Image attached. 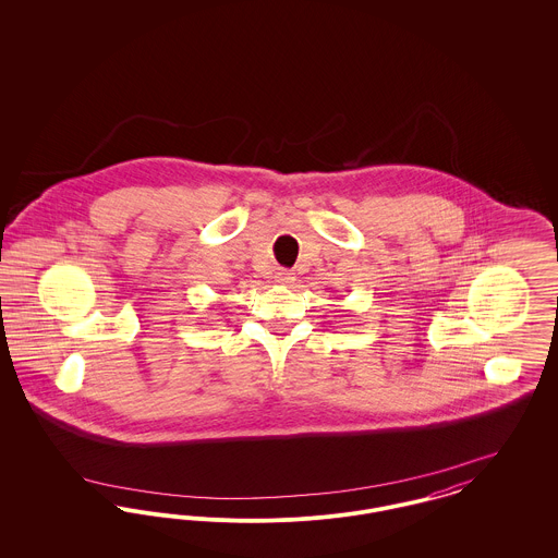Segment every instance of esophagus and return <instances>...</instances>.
Returning <instances> with one entry per match:
<instances>
[{
	"label": "esophagus",
	"mask_w": 558,
	"mask_h": 558,
	"mask_svg": "<svg viewBox=\"0 0 558 558\" xmlns=\"http://www.w3.org/2000/svg\"><path fill=\"white\" fill-rule=\"evenodd\" d=\"M276 282L282 284V287H291L292 282H294V276H292L291 271H287V269H280L276 274Z\"/></svg>",
	"instance_id": "esophagus-1"
}]
</instances>
